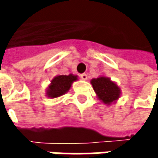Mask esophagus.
Wrapping results in <instances>:
<instances>
[{
    "instance_id": "34e87169",
    "label": "esophagus",
    "mask_w": 158,
    "mask_h": 158,
    "mask_svg": "<svg viewBox=\"0 0 158 158\" xmlns=\"http://www.w3.org/2000/svg\"><path fill=\"white\" fill-rule=\"evenodd\" d=\"M80 79H83V80H86V79H88V75L86 73H83V74L80 75Z\"/></svg>"
}]
</instances>
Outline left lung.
<instances>
[{"mask_svg": "<svg viewBox=\"0 0 158 158\" xmlns=\"http://www.w3.org/2000/svg\"><path fill=\"white\" fill-rule=\"evenodd\" d=\"M90 82L98 98L105 104L109 105L120 97L121 90L119 87L114 82L110 81L109 78L100 77L91 79Z\"/></svg>", "mask_w": 158, "mask_h": 158, "instance_id": "1", "label": "left lung"}]
</instances>
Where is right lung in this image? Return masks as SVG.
I'll return each instance as SVG.
<instances>
[{
  "label": "right lung",
  "instance_id": "obj_1",
  "mask_svg": "<svg viewBox=\"0 0 158 158\" xmlns=\"http://www.w3.org/2000/svg\"><path fill=\"white\" fill-rule=\"evenodd\" d=\"M75 80H77V76H74L72 74H69V76L60 75L54 78L48 87L47 91L48 96L53 99L65 94L67 91H69L71 84Z\"/></svg>",
  "mask_w": 158,
  "mask_h": 158
}]
</instances>
